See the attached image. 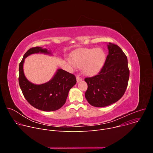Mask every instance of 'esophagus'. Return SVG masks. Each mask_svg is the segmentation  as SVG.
Listing matches in <instances>:
<instances>
[{
	"label": "esophagus",
	"mask_w": 153,
	"mask_h": 153,
	"mask_svg": "<svg viewBox=\"0 0 153 153\" xmlns=\"http://www.w3.org/2000/svg\"><path fill=\"white\" fill-rule=\"evenodd\" d=\"M76 80H77V82L79 83V82H80V81L82 80V79L81 77H80L79 76H77V77H76Z\"/></svg>",
	"instance_id": "1"
}]
</instances>
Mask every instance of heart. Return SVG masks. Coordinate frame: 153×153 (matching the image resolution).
<instances>
[{"instance_id":"heart-1","label":"heart","mask_w":153,"mask_h":153,"mask_svg":"<svg viewBox=\"0 0 153 153\" xmlns=\"http://www.w3.org/2000/svg\"><path fill=\"white\" fill-rule=\"evenodd\" d=\"M105 61V54L102 49L83 48L74 51L68 63L74 68L82 67L85 75L92 76L99 72Z\"/></svg>"}]
</instances>
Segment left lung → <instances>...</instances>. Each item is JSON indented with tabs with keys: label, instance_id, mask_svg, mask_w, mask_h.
<instances>
[{
	"label": "left lung",
	"instance_id": "8db88e82",
	"mask_svg": "<svg viewBox=\"0 0 153 153\" xmlns=\"http://www.w3.org/2000/svg\"><path fill=\"white\" fill-rule=\"evenodd\" d=\"M108 54L100 71L85 81L88 88L85 96L95 107H104L118 101L124 94L128 86L129 70L127 57L117 45L109 43Z\"/></svg>",
	"mask_w": 153,
	"mask_h": 153
}]
</instances>
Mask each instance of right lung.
<instances>
[{
    "instance_id": "1",
    "label": "right lung",
    "mask_w": 153,
    "mask_h": 153,
    "mask_svg": "<svg viewBox=\"0 0 153 153\" xmlns=\"http://www.w3.org/2000/svg\"><path fill=\"white\" fill-rule=\"evenodd\" d=\"M38 53L52 55L50 51L40 47L29 49L19 64V86L25 98L33 106L44 111H56L65 103L69 91L76 83V79L73 74L57 69L51 79L46 83L37 85L30 82L24 71L25 59Z\"/></svg>"
}]
</instances>
